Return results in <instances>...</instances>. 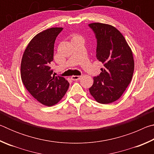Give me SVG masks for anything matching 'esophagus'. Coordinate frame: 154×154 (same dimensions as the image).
<instances>
[{
	"instance_id": "34e87169",
	"label": "esophagus",
	"mask_w": 154,
	"mask_h": 154,
	"mask_svg": "<svg viewBox=\"0 0 154 154\" xmlns=\"http://www.w3.org/2000/svg\"><path fill=\"white\" fill-rule=\"evenodd\" d=\"M81 77H82V76H78V75H72V76L71 77V79L73 81H77V80L80 79Z\"/></svg>"
}]
</instances>
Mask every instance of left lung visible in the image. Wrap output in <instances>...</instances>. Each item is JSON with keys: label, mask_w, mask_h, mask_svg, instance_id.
I'll return each mask as SVG.
<instances>
[{"label": "left lung", "mask_w": 154, "mask_h": 154, "mask_svg": "<svg viewBox=\"0 0 154 154\" xmlns=\"http://www.w3.org/2000/svg\"><path fill=\"white\" fill-rule=\"evenodd\" d=\"M89 26L97 38L96 57L104 64L89 91L98 103L109 104L118 100L131 82L133 54L124 36L113 26L96 22Z\"/></svg>", "instance_id": "obj_1"}]
</instances>
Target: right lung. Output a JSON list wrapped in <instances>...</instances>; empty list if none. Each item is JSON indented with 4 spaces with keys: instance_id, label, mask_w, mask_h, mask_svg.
Returning a JSON list of instances; mask_svg holds the SVG:
<instances>
[{
    "instance_id": "1",
    "label": "right lung",
    "mask_w": 154,
    "mask_h": 154,
    "mask_svg": "<svg viewBox=\"0 0 154 154\" xmlns=\"http://www.w3.org/2000/svg\"><path fill=\"white\" fill-rule=\"evenodd\" d=\"M62 28H48L32 38L23 54L21 79L25 88L36 100L50 106L65 95L69 83L63 77L52 76L50 64L54 59V47Z\"/></svg>"
}]
</instances>
